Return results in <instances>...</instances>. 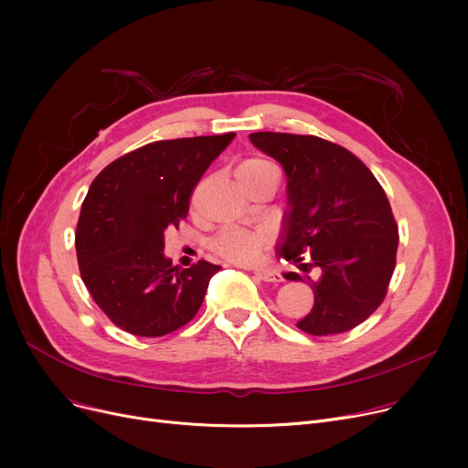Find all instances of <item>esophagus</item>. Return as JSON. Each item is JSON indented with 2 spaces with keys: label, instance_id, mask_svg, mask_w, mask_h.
<instances>
[{
  "label": "esophagus",
  "instance_id": "esophagus-1",
  "mask_svg": "<svg viewBox=\"0 0 468 468\" xmlns=\"http://www.w3.org/2000/svg\"><path fill=\"white\" fill-rule=\"evenodd\" d=\"M254 275L263 282H281L282 275L275 269H254Z\"/></svg>",
  "mask_w": 468,
  "mask_h": 468
}]
</instances>
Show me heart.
Wrapping results in <instances>:
<instances>
[{
	"mask_svg": "<svg viewBox=\"0 0 468 468\" xmlns=\"http://www.w3.org/2000/svg\"><path fill=\"white\" fill-rule=\"evenodd\" d=\"M275 166L265 159H247L237 166V178H256L267 170H273ZM269 233L265 229H240L229 228L221 231L214 242L212 249L218 256L226 258L235 263H252L258 260L261 250L267 247Z\"/></svg>",
	"mask_w": 468,
	"mask_h": 468,
	"instance_id": "1",
	"label": "heart"
}]
</instances>
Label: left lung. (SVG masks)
Segmentation results:
<instances>
[{
    "label": "left lung",
    "mask_w": 468,
    "mask_h": 468,
    "mask_svg": "<svg viewBox=\"0 0 468 468\" xmlns=\"http://www.w3.org/2000/svg\"><path fill=\"white\" fill-rule=\"evenodd\" d=\"M250 142L279 161L288 208L277 254L314 277V305L298 323L332 335L364 323L385 300L397 265L399 228L381 184L356 155L318 136L252 133Z\"/></svg>",
    "instance_id": "1"
}]
</instances>
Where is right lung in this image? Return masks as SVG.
<instances>
[{"instance_id":"obj_1","label":"right lung","mask_w":468,"mask_h":468,"mask_svg":"<svg viewBox=\"0 0 468 468\" xmlns=\"http://www.w3.org/2000/svg\"><path fill=\"white\" fill-rule=\"evenodd\" d=\"M235 133L159 140L98 175L76 231L81 279L110 321L133 335L161 337L199 311L219 265L178 269L165 256V231L187 216L191 191Z\"/></svg>"}]
</instances>
